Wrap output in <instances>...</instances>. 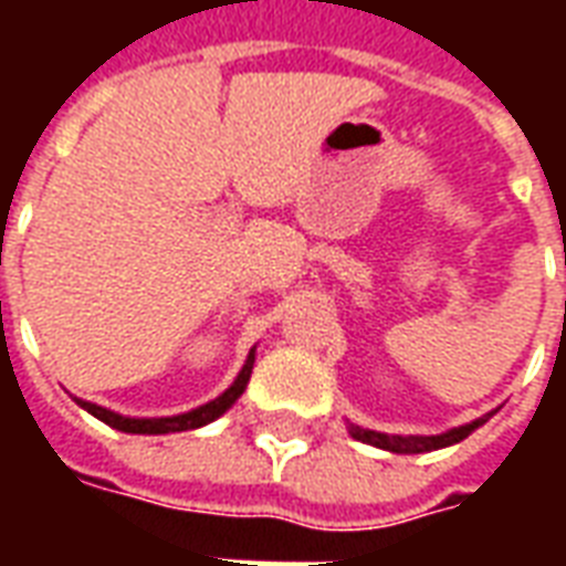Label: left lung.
<instances>
[{"mask_svg":"<svg viewBox=\"0 0 566 566\" xmlns=\"http://www.w3.org/2000/svg\"><path fill=\"white\" fill-rule=\"evenodd\" d=\"M491 416H482L470 421V424L461 427H451L446 433H439V437H391V433H379V430H364V427H348V433L360 442H369V446H376V449L394 451V454H421V451H433V449H446V446H454V442H461L473 433L475 427H482Z\"/></svg>","mask_w":566,"mask_h":566,"instance_id":"obj_1","label":"left lung"}]
</instances>
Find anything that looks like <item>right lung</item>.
<instances>
[{
  "label": "right lung",
  "mask_w": 566,
  "mask_h": 566,
  "mask_svg": "<svg viewBox=\"0 0 566 566\" xmlns=\"http://www.w3.org/2000/svg\"><path fill=\"white\" fill-rule=\"evenodd\" d=\"M251 369H254V348L248 352L245 367L239 369V376L235 381L221 394V397H214L211 403L197 406V409H190L185 416H169V418H127V416H117L112 409H103V406L87 403V400H78L75 397V403L81 409H87L93 418H99L108 427H115V430H124V433H178V430H197V427L209 424L214 418H221L230 406L242 397V391L248 388V379H251Z\"/></svg>",
  "instance_id": "right-lung-1"
}]
</instances>
